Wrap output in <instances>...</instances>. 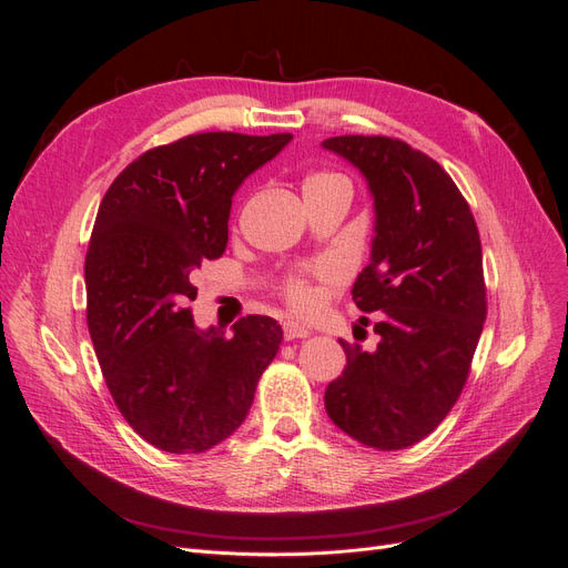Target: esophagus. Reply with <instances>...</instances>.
Instances as JSON below:
<instances>
[{
	"mask_svg": "<svg viewBox=\"0 0 568 568\" xmlns=\"http://www.w3.org/2000/svg\"><path fill=\"white\" fill-rule=\"evenodd\" d=\"M282 329H284V338L286 341H294V338H307V336H311L313 332L311 329H307V326L305 324H298V322H284V326H282Z\"/></svg>",
	"mask_w": 568,
	"mask_h": 568,
	"instance_id": "obj_1",
	"label": "esophagus"
}]
</instances>
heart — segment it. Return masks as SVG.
<instances>
[{
  "label": "heart",
  "mask_w": 568,
  "mask_h": 568,
  "mask_svg": "<svg viewBox=\"0 0 568 568\" xmlns=\"http://www.w3.org/2000/svg\"><path fill=\"white\" fill-rule=\"evenodd\" d=\"M326 180H338V178H334V175H313V178L305 180L303 189H311L313 184H320V182H326ZM329 274L332 272L326 267H313V270H303V272L291 274V277L284 284V294H286L288 303L301 313L311 311V307H315V303H317V291L313 286V280L329 277Z\"/></svg>",
  "instance_id": "1"
}]
</instances>
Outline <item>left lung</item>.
Wrapping results in <instances>:
<instances>
[{
    "instance_id": "obj_1",
    "label": "left lung",
    "mask_w": 568,
    "mask_h": 568,
    "mask_svg": "<svg viewBox=\"0 0 568 568\" xmlns=\"http://www.w3.org/2000/svg\"><path fill=\"white\" fill-rule=\"evenodd\" d=\"M353 163L374 196L372 261L353 301L376 313L374 351L341 341L346 367L326 386L332 422L374 450H403L448 417L486 322L484 253L457 184L390 136L322 142ZM367 322V317H363Z\"/></svg>"
}]
</instances>
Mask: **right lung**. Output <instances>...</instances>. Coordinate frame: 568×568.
<instances>
[{"mask_svg":"<svg viewBox=\"0 0 568 568\" xmlns=\"http://www.w3.org/2000/svg\"><path fill=\"white\" fill-rule=\"evenodd\" d=\"M294 134L201 132L149 149L101 199L84 257L88 326L120 415L153 448L194 455L246 419L282 326L201 332L192 274L227 248L232 196Z\"/></svg>","mask_w":568,"mask_h":568,"instance_id":"add662e5","label":"right lung"}]
</instances>
